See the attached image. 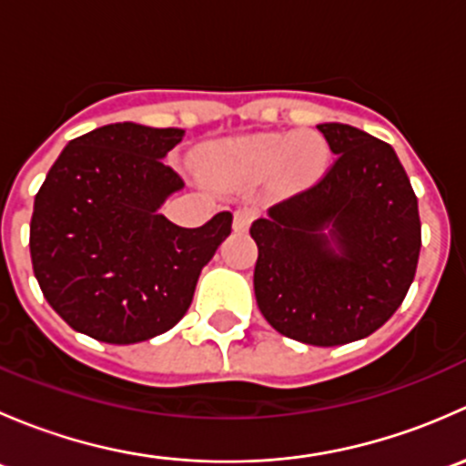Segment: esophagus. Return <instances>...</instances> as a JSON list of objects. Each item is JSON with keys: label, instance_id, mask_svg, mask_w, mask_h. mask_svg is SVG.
Returning <instances> with one entry per match:
<instances>
[{"label": "esophagus", "instance_id": "34e87169", "mask_svg": "<svg viewBox=\"0 0 466 466\" xmlns=\"http://www.w3.org/2000/svg\"><path fill=\"white\" fill-rule=\"evenodd\" d=\"M257 209L250 205H243L234 211V232H246L250 228V223L255 220Z\"/></svg>", "mask_w": 466, "mask_h": 466}]
</instances>
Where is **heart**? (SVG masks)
I'll list each match as a JSON object with an SVG mask.
<instances>
[{
	"mask_svg": "<svg viewBox=\"0 0 466 466\" xmlns=\"http://www.w3.org/2000/svg\"><path fill=\"white\" fill-rule=\"evenodd\" d=\"M218 159L228 171L243 176H268L279 171L293 182H309L322 173L329 159V146L322 135L268 133L234 139L218 148Z\"/></svg>",
	"mask_w": 466,
	"mask_h": 466,
	"instance_id": "1",
	"label": "heart"
}]
</instances>
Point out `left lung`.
Segmentation results:
<instances>
[{"label": "left lung", "mask_w": 466, "mask_h": 466, "mask_svg": "<svg viewBox=\"0 0 466 466\" xmlns=\"http://www.w3.org/2000/svg\"><path fill=\"white\" fill-rule=\"evenodd\" d=\"M318 128L338 157L318 185L252 223L255 298L281 336L336 347L374 333L401 307L421 223L392 146L347 124Z\"/></svg>", "instance_id": "1"}]
</instances>
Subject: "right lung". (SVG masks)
<instances>
[{"mask_svg":"<svg viewBox=\"0 0 466 466\" xmlns=\"http://www.w3.org/2000/svg\"><path fill=\"white\" fill-rule=\"evenodd\" d=\"M182 135L133 121L101 126L72 139L46 173L33 203V272L74 331L133 345L176 327L232 232L229 211L194 229L159 214L185 187L164 164Z\"/></svg>","mask_w":466,"mask_h":466,"instance_id":"right-lung-1","label":"right lung"}]
</instances>
